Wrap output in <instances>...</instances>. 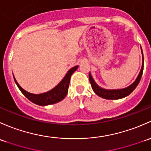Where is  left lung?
I'll return each mask as SVG.
<instances>
[{
	"mask_svg": "<svg viewBox=\"0 0 151 151\" xmlns=\"http://www.w3.org/2000/svg\"><path fill=\"white\" fill-rule=\"evenodd\" d=\"M142 58H143V55H142ZM143 62L144 60L143 61H142V65L140 72H139V75H138L137 78V79L135 80V81L132 84L130 85L129 86L127 87V88H122V89H104V88L99 87L98 85H97V83L94 82V79L91 77V75L89 73L88 74V78H89V81L90 83H91V86L93 91L95 92L96 94H97V95L99 96L100 97H102V98L107 99H118L127 97V96H128L129 94H131L134 90V88H136L137 86L138 85V83H139V81H140L141 77H142V72H143Z\"/></svg>",
	"mask_w": 151,
	"mask_h": 151,
	"instance_id": "left-lung-1",
	"label": "left lung"
}]
</instances>
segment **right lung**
<instances>
[{"label": "right lung", "mask_w": 151, "mask_h": 151, "mask_svg": "<svg viewBox=\"0 0 151 151\" xmlns=\"http://www.w3.org/2000/svg\"><path fill=\"white\" fill-rule=\"evenodd\" d=\"M78 67V66H75L74 68H71V69L68 71V73L66 74V76H65L64 78L63 79V81H62L57 86L54 87V88L51 90V91L46 93H43V94H34L27 92V91H26L25 90L23 89V88L19 86V84L17 83V81L14 77V78L15 83L17 85L18 88H19L20 91H22V93L29 100H30L31 102L36 104V105H41V106H45V105L57 103V102H59L60 101L63 100V99L65 98V96L68 94V87H69L70 84V79L72 74L77 70Z\"/></svg>", "instance_id": "obj_1"}]
</instances>
